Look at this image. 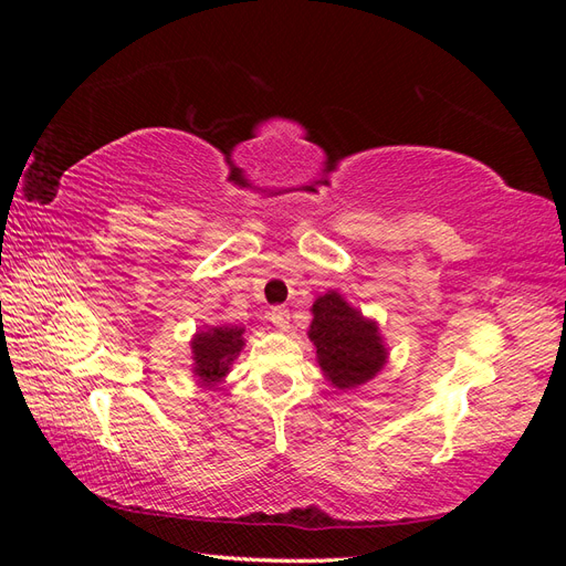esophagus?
Instances as JSON below:
<instances>
[{"label": "esophagus", "mask_w": 566, "mask_h": 566, "mask_svg": "<svg viewBox=\"0 0 566 566\" xmlns=\"http://www.w3.org/2000/svg\"><path fill=\"white\" fill-rule=\"evenodd\" d=\"M269 318H271V323L276 325V328H281V331H285L287 328V323H290V310L287 306H273V310L269 312Z\"/></svg>", "instance_id": "obj_1"}]
</instances>
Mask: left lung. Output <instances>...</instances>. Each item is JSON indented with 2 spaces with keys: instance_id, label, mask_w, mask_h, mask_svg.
Wrapping results in <instances>:
<instances>
[{
  "instance_id": "obj_1",
  "label": "left lung",
  "mask_w": 566,
  "mask_h": 566,
  "mask_svg": "<svg viewBox=\"0 0 566 566\" xmlns=\"http://www.w3.org/2000/svg\"><path fill=\"white\" fill-rule=\"evenodd\" d=\"M312 314L310 339L316 347L318 366L333 387L354 389L382 370L387 347L378 323L354 310L335 290L316 297Z\"/></svg>"
}]
</instances>
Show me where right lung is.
Returning a JSON list of instances; mask_svg holds the SVG:
<instances>
[{
  "mask_svg": "<svg viewBox=\"0 0 566 566\" xmlns=\"http://www.w3.org/2000/svg\"><path fill=\"white\" fill-rule=\"evenodd\" d=\"M243 333L238 325H214L193 335V375L202 387H214L227 378L231 364L245 345Z\"/></svg>",
  "mask_w": 566,
  "mask_h": 566,
  "instance_id": "1",
  "label": "right lung"
}]
</instances>
